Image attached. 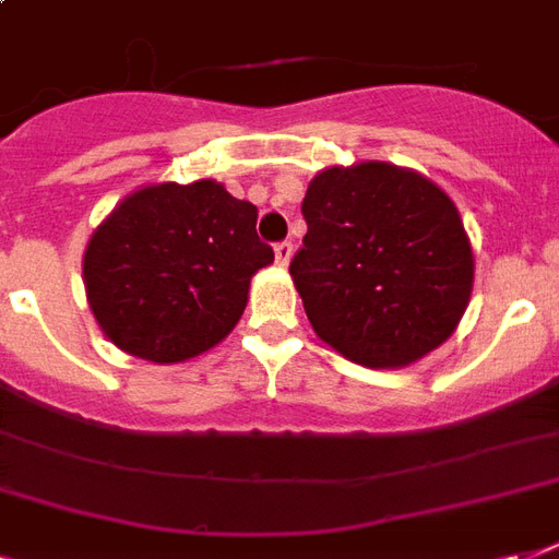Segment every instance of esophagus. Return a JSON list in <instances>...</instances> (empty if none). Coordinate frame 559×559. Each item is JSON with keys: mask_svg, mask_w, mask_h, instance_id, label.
Masks as SVG:
<instances>
[{"mask_svg": "<svg viewBox=\"0 0 559 559\" xmlns=\"http://www.w3.org/2000/svg\"><path fill=\"white\" fill-rule=\"evenodd\" d=\"M289 258H293V243H289V240H281V243H275V261H278L281 266H287Z\"/></svg>", "mask_w": 559, "mask_h": 559, "instance_id": "obj_1", "label": "esophagus"}]
</instances>
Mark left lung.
I'll use <instances>...</instances> for the list:
<instances>
[{
	"mask_svg": "<svg viewBox=\"0 0 559 559\" xmlns=\"http://www.w3.org/2000/svg\"><path fill=\"white\" fill-rule=\"evenodd\" d=\"M307 235L289 275L307 319L350 362L400 368L438 348L473 289L459 209L412 170L328 168L301 202Z\"/></svg>",
	"mask_w": 559,
	"mask_h": 559,
	"instance_id": "obj_1",
	"label": "left lung"
}]
</instances>
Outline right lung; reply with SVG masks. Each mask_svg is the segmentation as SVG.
Instances as JSON below:
<instances>
[{
  "instance_id": "add662e5",
  "label": "right lung",
  "mask_w": 559,
  "mask_h": 559,
  "mask_svg": "<svg viewBox=\"0 0 559 559\" xmlns=\"http://www.w3.org/2000/svg\"><path fill=\"white\" fill-rule=\"evenodd\" d=\"M258 209L217 182L130 193L83 254L86 296L100 331L151 362H182L237 324L249 281L275 261Z\"/></svg>"
}]
</instances>
